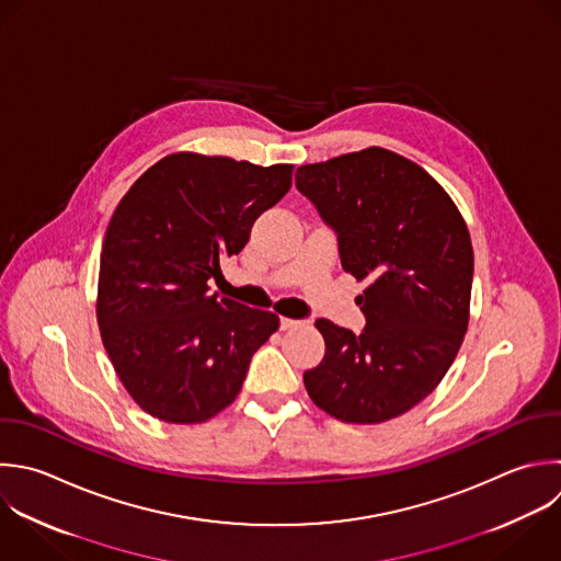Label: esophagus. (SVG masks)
Wrapping results in <instances>:
<instances>
[{
  "mask_svg": "<svg viewBox=\"0 0 561 561\" xmlns=\"http://www.w3.org/2000/svg\"><path fill=\"white\" fill-rule=\"evenodd\" d=\"M298 327H302V322H300V320H294V318H280V329H283V331H291V329H298Z\"/></svg>",
  "mask_w": 561,
  "mask_h": 561,
  "instance_id": "34e87169",
  "label": "esophagus"
}]
</instances>
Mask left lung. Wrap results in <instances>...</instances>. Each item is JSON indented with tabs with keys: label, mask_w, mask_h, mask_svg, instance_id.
Wrapping results in <instances>:
<instances>
[{
	"label": "left lung",
	"mask_w": 561,
	"mask_h": 561,
	"mask_svg": "<svg viewBox=\"0 0 561 561\" xmlns=\"http://www.w3.org/2000/svg\"><path fill=\"white\" fill-rule=\"evenodd\" d=\"M296 186L337 232L364 333L316 320L327 351L305 373L311 401L344 423H383L423 401L469 322L473 250L445 188L416 162L368 147L296 171Z\"/></svg>",
	"instance_id": "left-lung-1"
}]
</instances>
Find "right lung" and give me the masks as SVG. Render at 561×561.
I'll list each match as a JSON object with an SVG mask.
<instances>
[{
    "instance_id": "obj_1",
    "label": "right lung",
    "mask_w": 561,
    "mask_h": 561,
    "mask_svg": "<svg viewBox=\"0 0 561 561\" xmlns=\"http://www.w3.org/2000/svg\"><path fill=\"white\" fill-rule=\"evenodd\" d=\"M294 164L180 151L118 202L101 252L96 318L131 399L167 423H204L241 392L278 316L210 294L219 261L291 186Z\"/></svg>"
}]
</instances>
